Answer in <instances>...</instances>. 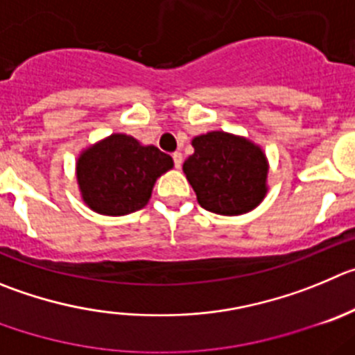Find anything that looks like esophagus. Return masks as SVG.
Returning <instances> with one entry per match:
<instances>
[{"label":"esophagus","mask_w":355,"mask_h":355,"mask_svg":"<svg viewBox=\"0 0 355 355\" xmlns=\"http://www.w3.org/2000/svg\"><path fill=\"white\" fill-rule=\"evenodd\" d=\"M173 162H175V168H182V162H184V157H182L180 152H175V154H173Z\"/></svg>","instance_id":"34e87169"}]
</instances>
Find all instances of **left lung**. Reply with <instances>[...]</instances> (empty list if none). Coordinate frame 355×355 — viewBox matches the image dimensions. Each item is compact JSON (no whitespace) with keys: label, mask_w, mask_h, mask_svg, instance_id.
Returning <instances> with one entry per match:
<instances>
[{"label":"left lung","mask_w":355,"mask_h":355,"mask_svg":"<svg viewBox=\"0 0 355 355\" xmlns=\"http://www.w3.org/2000/svg\"><path fill=\"white\" fill-rule=\"evenodd\" d=\"M184 162L198 203L218 215L254 210L268 193V159L259 145L231 132L211 131L193 140Z\"/></svg>","instance_id":"left-lung-1"}]
</instances>
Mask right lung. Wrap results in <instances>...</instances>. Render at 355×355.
<instances>
[{
    "label": "right lung",
    "instance_id": "add662e5",
    "mask_svg": "<svg viewBox=\"0 0 355 355\" xmlns=\"http://www.w3.org/2000/svg\"><path fill=\"white\" fill-rule=\"evenodd\" d=\"M171 168L173 159L157 147L115 132L78 155V189L96 214L128 215L148 203L155 180Z\"/></svg>",
    "mask_w": 355,
    "mask_h": 355
}]
</instances>
